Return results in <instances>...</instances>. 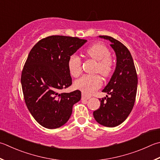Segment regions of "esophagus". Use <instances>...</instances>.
I'll return each mask as SVG.
<instances>
[{"label":"esophagus","mask_w":160,"mask_h":160,"mask_svg":"<svg viewBox=\"0 0 160 160\" xmlns=\"http://www.w3.org/2000/svg\"><path fill=\"white\" fill-rule=\"evenodd\" d=\"M90 98V96L87 95L85 94V93L82 92V95H81V99H88Z\"/></svg>","instance_id":"1"}]
</instances>
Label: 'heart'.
<instances>
[{
	"label": "heart",
	"instance_id": "heart-1",
	"mask_svg": "<svg viewBox=\"0 0 160 160\" xmlns=\"http://www.w3.org/2000/svg\"><path fill=\"white\" fill-rule=\"evenodd\" d=\"M85 53L92 59L97 61L95 71L104 77H108L113 70V61L108 48L102 44H95L86 50ZM68 68L70 74L77 77L81 72V61L76 55L70 57ZM102 85L99 75H84L75 81L74 87L86 94H92Z\"/></svg>",
	"mask_w": 160,
	"mask_h": 160
}]
</instances>
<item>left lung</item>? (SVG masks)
<instances>
[{
    "mask_svg": "<svg viewBox=\"0 0 160 160\" xmlns=\"http://www.w3.org/2000/svg\"><path fill=\"white\" fill-rule=\"evenodd\" d=\"M111 42L116 55V67L109 82L102 92L110 95L99 99L100 107L93 112L99 124L113 128L121 124L133 108L136 99L138 78L132 55L118 40L107 35H99Z\"/></svg>",
    "mask_w": 160,
    "mask_h": 160,
    "instance_id": "obj_1",
    "label": "left lung"
}]
</instances>
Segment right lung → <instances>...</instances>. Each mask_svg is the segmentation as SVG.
Listing matches in <instances>:
<instances>
[{
	"label": "right lung",
	"instance_id": "1",
	"mask_svg": "<svg viewBox=\"0 0 160 160\" xmlns=\"http://www.w3.org/2000/svg\"><path fill=\"white\" fill-rule=\"evenodd\" d=\"M86 42L52 35L39 41L28 54L21 77L23 98L30 113L44 128L56 129L65 125L73 105L81 99L79 90L60 92L72 85L69 58Z\"/></svg>",
	"mask_w": 160,
	"mask_h": 160
}]
</instances>
